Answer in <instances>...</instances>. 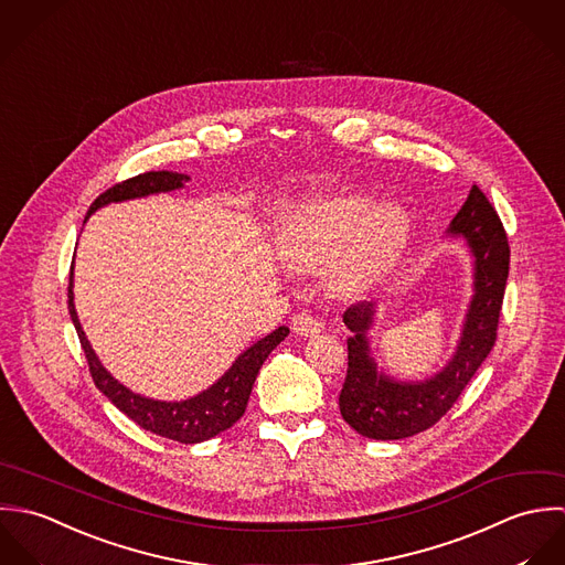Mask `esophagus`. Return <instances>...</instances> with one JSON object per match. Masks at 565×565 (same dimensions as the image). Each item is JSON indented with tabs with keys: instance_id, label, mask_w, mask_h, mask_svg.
<instances>
[{
	"instance_id": "obj_1",
	"label": "esophagus",
	"mask_w": 565,
	"mask_h": 565,
	"mask_svg": "<svg viewBox=\"0 0 565 565\" xmlns=\"http://www.w3.org/2000/svg\"><path fill=\"white\" fill-rule=\"evenodd\" d=\"M292 330H295L299 337H315V334H321L323 326H321V321H319L317 317L301 312V315H297V317L292 319Z\"/></svg>"
}]
</instances>
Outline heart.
Instances as JSON below:
<instances>
[{"label": "heart", "instance_id": "heart-1", "mask_svg": "<svg viewBox=\"0 0 565 565\" xmlns=\"http://www.w3.org/2000/svg\"><path fill=\"white\" fill-rule=\"evenodd\" d=\"M411 233L408 212L369 194H334L308 203L279 235L281 259L297 270L326 262V284L337 297H358L397 264Z\"/></svg>", "mask_w": 565, "mask_h": 565}]
</instances>
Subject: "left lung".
Here are the masks:
<instances>
[{"label": "left lung", "mask_w": 565, "mask_h": 565, "mask_svg": "<svg viewBox=\"0 0 565 565\" xmlns=\"http://www.w3.org/2000/svg\"><path fill=\"white\" fill-rule=\"evenodd\" d=\"M448 235L467 242L473 266V295L456 349L441 371L417 382L384 373L369 342V330L375 326V303L362 301L342 315L351 337L347 339L349 362L340 391V415L366 439L395 441L435 426L493 349L511 250L495 210L476 185L451 218Z\"/></svg>", "instance_id": "left-lung-1"}]
</instances>
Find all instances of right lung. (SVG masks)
Listing matches in <instances>:
<instances>
[{
  "label": "right lung",
  "mask_w": 565,
  "mask_h": 565,
  "mask_svg": "<svg viewBox=\"0 0 565 565\" xmlns=\"http://www.w3.org/2000/svg\"><path fill=\"white\" fill-rule=\"evenodd\" d=\"M190 181L188 174L159 170V172H143L128 181H121L100 194L94 205L87 212V218L98 212L100 207H107L111 203H124L132 199H146L161 192H174L181 190ZM70 315L74 321V328L78 332L81 344L85 349L92 377L96 386L114 402L115 406L132 419L143 430H150L152 435L179 441V444H201L207 441L226 428H231L246 411L255 377L268 358V353L290 334L286 326L277 328L268 337L253 342L248 349H244L225 373L205 391H201L194 397L181 399V402H166V399H152L143 397L139 393H132L121 382H117L114 375L103 366L100 358L96 355L89 339L85 337V330L78 321L76 306H74V264L70 270Z\"/></svg>",
  "instance_id": "obj_1"
}]
</instances>
